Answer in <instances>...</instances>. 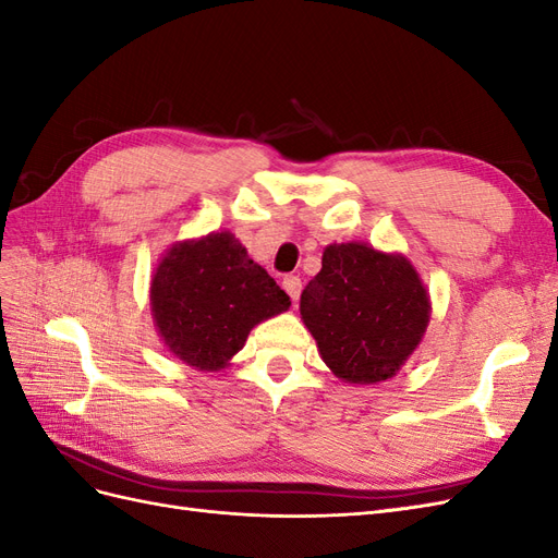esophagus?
Masks as SVG:
<instances>
[{
	"label": "esophagus",
	"mask_w": 558,
	"mask_h": 558,
	"mask_svg": "<svg viewBox=\"0 0 558 558\" xmlns=\"http://www.w3.org/2000/svg\"><path fill=\"white\" fill-rule=\"evenodd\" d=\"M283 291L291 295V300L293 302H298L300 300V291H302V281H300V277H295V275H289V277H283Z\"/></svg>",
	"instance_id": "esophagus-1"
}]
</instances>
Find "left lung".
Listing matches in <instances>:
<instances>
[{
	"mask_svg": "<svg viewBox=\"0 0 558 558\" xmlns=\"http://www.w3.org/2000/svg\"><path fill=\"white\" fill-rule=\"evenodd\" d=\"M300 314L324 363L349 384L391 379L424 337L430 298L400 253L330 244L300 295Z\"/></svg>",
	"mask_w": 558,
	"mask_h": 558,
	"instance_id": "obj_1",
	"label": "left lung"
}]
</instances>
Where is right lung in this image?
Masks as SVG:
<instances>
[{"label": "right lung", "instance_id": "add662e5", "mask_svg": "<svg viewBox=\"0 0 558 558\" xmlns=\"http://www.w3.org/2000/svg\"><path fill=\"white\" fill-rule=\"evenodd\" d=\"M291 307L277 281L232 232L179 242L150 279V312L165 347L197 369H221L253 326Z\"/></svg>", "mask_w": 558, "mask_h": 558}]
</instances>
